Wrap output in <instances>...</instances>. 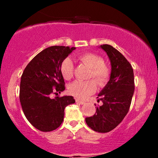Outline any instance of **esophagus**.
Wrapping results in <instances>:
<instances>
[{
	"label": "esophagus",
	"instance_id": "34e87169",
	"mask_svg": "<svg viewBox=\"0 0 158 158\" xmlns=\"http://www.w3.org/2000/svg\"><path fill=\"white\" fill-rule=\"evenodd\" d=\"M76 102H77V103H79V104H81V105L85 104V103L84 101H81V100H80V99H76Z\"/></svg>",
	"mask_w": 158,
	"mask_h": 158
}]
</instances>
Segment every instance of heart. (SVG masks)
Returning <instances> with one entry per match:
<instances>
[{"mask_svg": "<svg viewBox=\"0 0 158 158\" xmlns=\"http://www.w3.org/2000/svg\"><path fill=\"white\" fill-rule=\"evenodd\" d=\"M79 59L90 68L88 78H93L99 87L107 84L110 76L109 67L104 63L100 56L93 52H85L79 57ZM73 63L69 58L61 61L60 72L66 80H70L73 76ZM96 83L94 80L75 81L69 85V93L79 99H85L92 94L96 90Z\"/></svg>", "mask_w": 158, "mask_h": 158, "instance_id": "1", "label": "heart"}]
</instances>
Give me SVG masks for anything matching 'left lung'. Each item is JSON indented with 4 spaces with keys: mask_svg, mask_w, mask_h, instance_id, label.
Masks as SVG:
<instances>
[{
    "mask_svg": "<svg viewBox=\"0 0 158 158\" xmlns=\"http://www.w3.org/2000/svg\"><path fill=\"white\" fill-rule=\"evenodd\" d=\"M100 48L109 57L111 73L97 97L102 106L96 107L95 114L86 117L85 122L94 131L106 133L115 128L128 114L135 91V78L131 64L120 52L109 44Z\"/></svg>",
    "mask_w": 158,
    "mask_h": 158,
    "instance_id": "obj_1",
    "label": "left lung"
}]
</instances>
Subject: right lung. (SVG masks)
I'll list each match as a JSON object with an SVG mask.
<instances>
[{
  "label": "right lung",
  "mask_w": 158,
  "mask_h": 158,
  "mask_svg": "<svg viewBox=\"0 0 158 158\" xmlns=\"http://www.w3.org/2000/svg\"><path fill=\"white\" fill-rule=\"evenodd\" d=\"M75 48L52 46L29 62L21 78L19 98L27 120L41 131H51L63 122L64 108L75 102L71 96L51 98L65 89L60 64Z\"/></svg>",
  "instance_id": "1"
}]
</instances>
